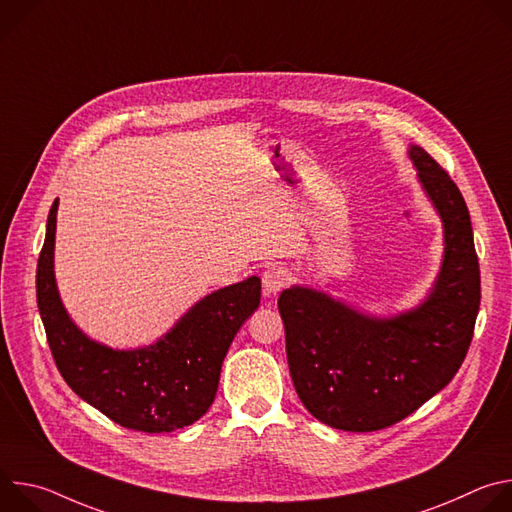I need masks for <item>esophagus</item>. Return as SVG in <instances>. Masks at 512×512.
I'll list each match as a JSON object with an SVG mask.
<instances>
[{"instance_id":"1","label":"esophagus","mask_w":512,"mask_h":512,"mask_svg":"<svg viewBox=\"0 0 512 512\" xmlns=\"http://www.w3.org/2000/svg\"><path fill=\"white\" fill-rule=\"evenodd\" d=\"M261 281H263V294H265L267 298H271V296L279 294V291H281L283 287H287V283L291 281V275H289V271H287L285 267H281V265H269V267L263 271Z\"/></svg>"}]
</instances>
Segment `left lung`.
<instances>
[{"instance_id":"1","label":"left lung","mask_w":512,"mask_h":512,"mask_svg":"<svg viewBox=\"0 0 512 512\" xmlns=\"http://www.w3.org/2000/svg\"><path fill=\"white\" fill-rule=\"evenodd\" d=\"M407 156L444 229V257L427 296L405 312L371 316L322 289L291 285L277 308L291 381L304 407L344 431L385 429L458 373L480 308V269L466 202L419 145Z\"/></svg>"}]
</instances>
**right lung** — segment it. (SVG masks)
Masks as SVG:
<instances>
[{
	"instance_id": "add662e5",
	"label": "right lung",
	"mask_w": 512,
	"mask_h": 512,
	"mask_svg": "<svg viewBox=\"0 0 512 512\" xmlns=\"http://www.w3.org/2000/svg\"><path fill=\"white\" fill-rule=\"evenodd\" d=\"M54 200L36 269V298L56 367L83 401L115 423L168 433L198 421L214 401L229 346L259 308L261 279L212 291L198 300L156 342L111 348L87 336L68 316L54 275Z\"/></svg>"
}]
</instances>
